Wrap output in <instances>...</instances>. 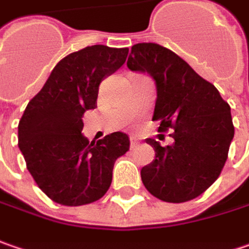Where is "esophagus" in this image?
Masks as SVG:
<instances>
[{"mask_svg": "<svg viewBox=\"0 0 249 249\" xmlns=\"http://www.w3.org/2000/svg\"><path fill=\"white\" fill-rule=\"evenodd\" d=\"M138 143H139V142H138V139H136L135 136H131V138H129V145H131L132 149H134Z\"/></svg>", "mask_w": 249, "mask_h": 249, "instance_id": "esophagus-1", "label": "esophagus"}]
</instances>
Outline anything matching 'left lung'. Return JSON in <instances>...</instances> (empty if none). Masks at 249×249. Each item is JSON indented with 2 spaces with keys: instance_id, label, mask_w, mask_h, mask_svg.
<instances>
[{
  "instance_id": "obj_1",
  "label": "left lung",
  "mask_w": 249,
  "mask_h": 249,
  "mask_svg": "<svg viewBox=\"0 0 249 249\" xmlns=\"http://www.w3.org/2000/svg\"><path fill=\"white\" fill-rule=\"evenodd\" d=\"M128 68L156 81L153 121L159 132L174 131L171 146L146 143L156 159L141 170L145 188L159 199L181 203L195 199L219 178L234 136L230 106L219 90L171 50L156 43L132 46Z\"/></svg>"
}]
</instances>
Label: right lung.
<instances>
[{"label":"right lung","mask_w":249,"mask_h":249,"mask_svg":"<svg viewBox=\"0 0 249 249\" xmlns=\"http://www.w3.org/2000/svg\"><path fill=\"white\" fill-rule=\"evenodd\" d=\"M128 51L96 44L67 55L19 121L18 146L27 170L60 205L81 206L104 196L115 160L129 150V138L123 132L96 143L82 135V117L97 107L100 82L124 65Z\"/></svg>","instance_id":"1"}]
</instances>
